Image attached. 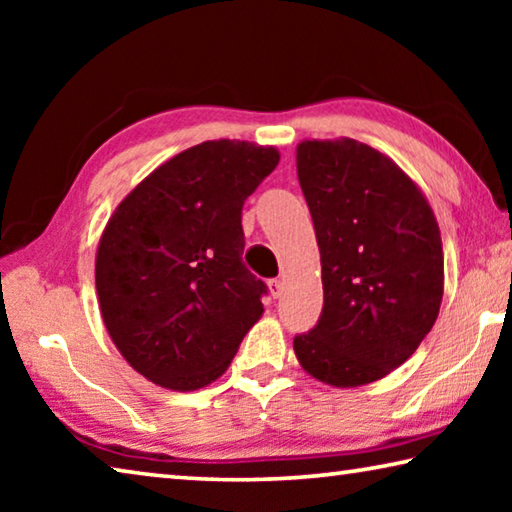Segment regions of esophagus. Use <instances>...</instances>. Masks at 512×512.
I'll list each match as a JSON object with an SVG mask.
<instances>
[{"mask_svg": "<svg viewBox=\"0 0 512 512\" xmlns=\"http://www.w3.org/2000/svg\"><path fill=\"white\" fill-rule=\"evenodd\" d=\"M268 291H271V296L273 298H280V293H282V280H268Z\"/></svg>", "mask_w": 512, "mask_h": 512, "instance_id": "obj_1", "label": "esophagus"}]
</instances>
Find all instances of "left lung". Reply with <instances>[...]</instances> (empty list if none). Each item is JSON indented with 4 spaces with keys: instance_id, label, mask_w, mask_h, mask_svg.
Segmentation results:
<instances>
[{
    "instance_id": "obj_1",
    "label": "left lung",
    "mask_w": 512,
    "mask_h": 512,
    "mask_svg": "<svg viewBox=\"0 0 512 512\" xmlns=\"http://www.w3.org/2000/svg\"><path fill=\"white\" fill-rule=\"evenodd\" d=\"M296 167L323 266V314L293 350L323 384H370L400 368L436 323L438 221L388 155L350 137L300 142Z\"/></svg>"
}]
</instances>
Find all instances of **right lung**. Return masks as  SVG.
Segmentation results:
<instances>
[{
  "mask_svg": "<svg viewBox=\"0 0 512 512\" xmlns=\"http://www.w3.org/2000/svg\"><path fill=\"white\" fill-rule=\"evenodd\" d=\"M277 162L275 146L196 144L112 212L94 264L101 318L153 384L180 393L212 384L262 318L266 284L241 262V207Z\"/></svg>",
  "mask_w": 512,
  "mask_h": 512,
  "instance_id": "1",
  "label": "right lung"
}]
</instances>
